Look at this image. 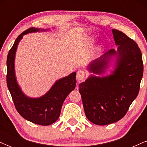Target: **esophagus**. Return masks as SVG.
I'll return each mask as SVG.
<instances>
[{
  "mask_svg": "<svg viewBox=\"0 0 147 147\" xmlns=\"http://www.w3.org/2000/svg\"><path fill=\"white\" fill-rule=\"evenodd\" d=\"M85 72L83 70H79V71H77V81L78 82H80L81 81H82L83 79H84V77H85Z\"/></svg>",
  "mask_w": 147,
  "mask_h": 147,
  "instance_id": "1",
  "label": "esophagus"
}]
</instances>
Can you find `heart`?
<instances>
[{
  "label": "heart",
  "instance_id": "obj_1",
  "mask_svg": "<svg viewBox=\"0 0 147 147\" xmlns=\"http://www.w3.org/2000/svg\"><path fill=\"white\" fill-rule=\"evenodd\" d=\"M90 41L91 42V43H92V42L94 41V39L93 38H90Z\"/></svg>",
  "mask_w": 147,
  "mask_h": 147
}]
</instances>
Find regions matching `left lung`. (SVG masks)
<instances>
[{"label":"left lung","instance_id":"8db88e82","mask_svg":"<svg viewBox=\"0 0 147 147\" xmlns=\"http://www.w3.org/2000/svg\"><path fill=\"white\" fill-rule=\"evenodd\" d=\"M117 50H109L88 66L90 72L102 74L116 57L111 75L89 76L79 84L84 109L88 120L97 125L116 122L125 115L137 97L143 75L142 56L137 43L125 34L112 30Z\"/></svg>","mask_w":147,"mask_h":147}]
</instances>
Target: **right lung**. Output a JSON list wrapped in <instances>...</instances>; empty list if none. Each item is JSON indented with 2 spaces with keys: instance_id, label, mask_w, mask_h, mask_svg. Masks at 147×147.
Returning a JSON list of instances; mask_svg holds the SVG:
<instances>
[{
  "instance_id": "right-lung-1",
  "label": "right lung",
  "mask_w": 147,
  "mask_h": 147,
  "mask_svg": "<svg viewBox=\"0 0 147 147\" xmlns=\"http://www.w3.org/2000/svg\"><path fill=\"white\" fill-rule=\"evenodd\" d=\"M41 28H30L17 37L10 49L7 59V84L16 111L27 120L42 126L53 124L59 117L63 103L67 96L75 88L76 72L56 81L44 95L37 98L25 95L18 84L15 75V55L18 43L23 35L36 32L48 31Z\"/></svg>"
}]
</instances>
